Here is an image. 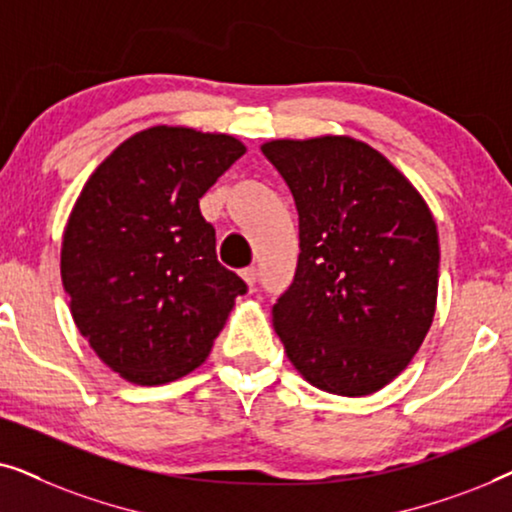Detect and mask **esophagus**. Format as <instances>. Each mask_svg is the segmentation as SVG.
Wrapping results in <instances>:
<instances>
[{
  "label": "esophagus",
  "mask_w": 512,
  "mask_h": 512,
  "mask_svg": "<svg viewBox=\"0 0 512 512\" xmlns=\"http://www.w3.org/2000/svg\"><path fill=\"white\" fill-rule=\"evenodd\" d=\"M240 275H242L244 282H247V286H254L256 279H258V270L256 268H244Z\"/></svg>",
  "instance_id": "1"
}]
</instances>
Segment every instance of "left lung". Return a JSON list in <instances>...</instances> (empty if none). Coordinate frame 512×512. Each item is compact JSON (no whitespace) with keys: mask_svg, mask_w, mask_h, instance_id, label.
Wrapping results in <instances>:
<instances>
[{"mask_svg":"<svg viewBox=\"0 0 512 512\" xmlns=\"http://www.w3.org/2000/svg\"><path fill=\"white\" fill-rule=\"evenodd\" d=\"M289 184L300 254L272 326L312 387L359 398L408 368L438 303V228L380 151L349 135L270 139Z\"/></svg>","mask_w":512,"mask_h":512,"instance_id":"1","label":"left lung"}]
</instances>
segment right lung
Wrapping results in <instances>:
<instances>
[{
	"label": "right lung",
	"mask_w": 512,
	"mask_h": 512,
	"mask_svg": "<svg viewBox=\"0 0 512 512\" xmlns=\"http://www.w3.org/2000/svg\"><path fill=\"white\" fill-rule=\"evenodd\" d=\"M223 132L153 125L118 144L76 198L60 275L79 333L123 380L156 387L205 363L247 291L216 261L200 198L244 156Z\"/></svg>",
	"instance_id": "obj_1"
}]
</instances>
